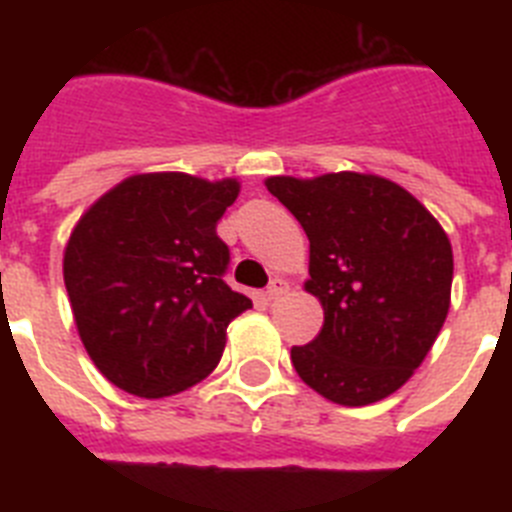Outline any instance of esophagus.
<instances>
[{"label":"esophagus","mask_w":512,"mask_h":512,"mask_svg":"<svg viewBox=\"0 0 512 512\" xmlns=\"http://www.w3.org/2000/svg\"><path fill=\"white\" fill-rule=\"evenodd\" d=\"M287 289H289L287 279H279V277L271 279L269 287H266V297H269V300H279V297H282Z\"/></svg>","instance_id":"esophagus-1"}]
</instances>
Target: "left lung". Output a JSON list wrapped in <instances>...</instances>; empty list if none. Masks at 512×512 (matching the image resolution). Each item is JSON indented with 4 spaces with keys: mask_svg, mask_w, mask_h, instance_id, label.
<instances>
[{
    "mask_svg": "<svg viewBox=\"0 0 512 512\" xmlns=\"http://www.w3.org/2000/svg\"><path fill=\"white\" fill-rule=\"evenodd\" d=\"M310 241L305 289L323 328L292 364L325 400L361 408L390 397L431 351L451 305L446 230L408 189L377 174L269 176Z\"/></svg>",
    "mask_w": 512,
    "mask_h": 512,
    "instance_id": "1",
    "label": "left lung"
}]
</instances>
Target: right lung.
<instances>
[{
	"instance_id": "1",
	"label": "right lung",
	"mask_w": 512,
	"mask_h": 512,
	"mask_svg": "<svg viewBox=\"0 0 512 512\" xmlns=\"http://www.w3.org/2000/svg\"><path fill=\"white\" fill-rule=\"evenodd\" d=\"M241 192L182 171L122 179L71 230L63 282L89 359L115 387L158 400L207 377L251 300L223 282L215 228Z\"/></svg>"
}]
</instances>
